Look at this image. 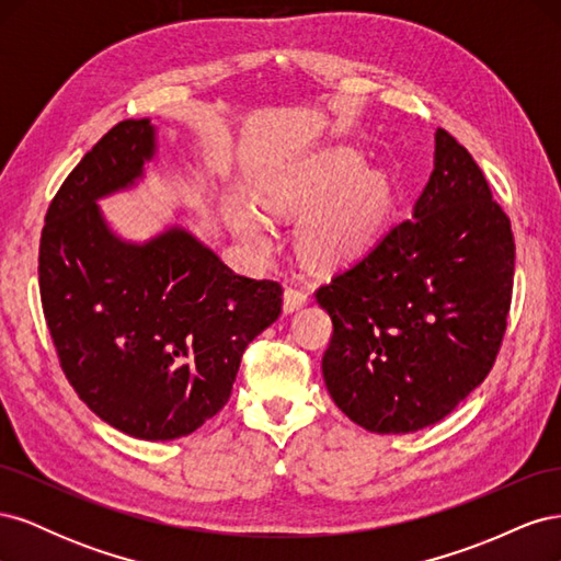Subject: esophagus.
<instances>
[{"instance_id":"obj_1","label":"esophagus","mask_w":561,"mask_h":561,"mask_svg":"<svg viewBox=\"0 0 561 561\" xmlns=\"http://www.w3.org/2000/svg\"><path fill=\"white\" fill-rule=\"evenodd\" d=\"M307 301H309V290H307V287L290 285L283 293V309H285V313H293V311L301 309Z\"/></svg>"}]
</instances>
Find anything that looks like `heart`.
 I'll return each mask as SVG.
<instances>
[{
  "mask_svg": "<svg viewBox=\"0 0 561 561\" xmlns=\"http://www.w3.org/2000/svg\"><path fill=\"white\" fill-rule=\"evenodd\" d=\"M264 208L280 217H306L299 231L301 252L318 266H339L365 252L386 225L390 184L386 175L367 171L353 149H332L301 171L271 182ZM231 229L257 252L274 245V229L252 208H233Z\"/></svg>",
  "mask_w": 561,
  "mask_h": 561,
  "instance_id": "obj_1",
  "label": "heart"
}]
</instances>
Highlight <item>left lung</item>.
<instances>
[{
  "label": "left lung",
  "mask_w": 561,
  "mask_h": 561,
  "mask_svg": "<svg viewBox=\"0 0 561 561\" xmlns=\"http://www.w3.org/2000/svg\"><path fill=\"white\" fill-rule=\"evenodd\" d=\"M513 274L511 219L468 149L437 128L412 219L316 293L334 328L322 355L334 404L381 435L443 421L496 360Z\"/></svg>",
  "instance_id": "1"
}]
</instances>
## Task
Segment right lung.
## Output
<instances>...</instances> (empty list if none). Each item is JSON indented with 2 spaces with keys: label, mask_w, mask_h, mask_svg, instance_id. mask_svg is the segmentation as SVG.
<instances>
[{
  "label": "right lung",
  "mask_w": 561,
  "mask_h": 561,
  "mask_svg": "<svg viewBox=\"0 0 561 561\" xmlns=\"http://www.w3.org/2000/svg\"><path fill=\"white\" fill-rule=\"evenodd\" d=\"M157 157V126L126 118L50 201L39 290L60 367L112 428L178 439L227 404L245 346L280 316L276 280L239 276L184 227L118 236L98 201L133 190Z\"/></svg>",
  "instance_id": "right-lung-1"
}]
</instances>
